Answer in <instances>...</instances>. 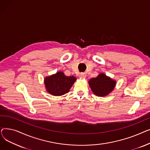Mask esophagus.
Instances as JSON below:
<instances>
[{
  "label": "esophagus",
  "mask_w": 150,
  "mask_h": 150,
  "mask_svg": "<svg viewBox=\"0 0 150 150\" xmlns=\"http://www.w3.org/2000/svg\"><path fill=\"white\" fill-rule=\"evenodd\" d=\"M86 76V75L85 73H81V74H80V78H85Z\"/></svg>",
  "instance_id": "34e87169"
}]
</instances>
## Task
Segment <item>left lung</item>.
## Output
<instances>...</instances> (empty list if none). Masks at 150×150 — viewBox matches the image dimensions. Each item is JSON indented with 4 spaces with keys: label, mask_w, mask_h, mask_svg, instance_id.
Wrapping results in <instances>:
<instances>
[{
    "label": "left lung",
    "mask_w": 150,
    "mask_h": 150,
    "mask_svg": "<svg viewBox=\"0 0 150 150\" xmlns=\"http://www.w3.org/2000/svg\"><path fill=\"white\" fill-rule=\"evenodd\" d=\"M116 81L111 78L101 73L96 78H93L89 81L92 91L97 96L104 97L111 92L115 88Z\"/></svg>",
    "instance_id": "8db88e82"
}]
</instances>
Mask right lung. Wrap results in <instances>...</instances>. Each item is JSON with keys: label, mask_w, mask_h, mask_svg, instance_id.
I'll use <instances>...</instances> for the list:
<instances>
[{"label": "right lung", "mask_w": 150, "mask_h": 150, "mask_svg": "<svg viewBox=\"0 0 150 150\" xmlns=\"http://www.w3.org/2000/svg\"><path fill=\"white\" fill-rule=\"evenodd\" d=\"M76 78L67 76L62 72H58L44 79V84L47 91L53 96H60L69 92Z\"/></svg>", "instance_id": "right-lung-1"}]
</instances>
